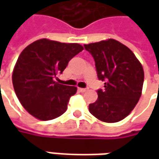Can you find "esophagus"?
<instances>
[{
    "label": "esophagus",
    "instance_id": "esophagus-1",
    "mask_svg": "<svg viewBox=\"0 0 159 159\" xmlns=\"http://www.w3.org/2000/svg\"><path fill=\"white\" fill-rule=\"evenodd\" d=\"M78 90H79L81 93H84V92H86L87 91L86 89H83V88H79V89H78Z\"/></svg>",
    "mask_w": 159,
    "mask_h": 159
}]
</instances>
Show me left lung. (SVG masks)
Segmentation results:
<instances>
[{"mask_svg":"<svg viewBox=\"0 0 159 159\" xmlns=\"http://www.w3.org/2000/svg\"><path fill=\"white\" fill-rule=\"evenodd\" d=\"M93 56L97 76L105 89L97 90L98 99L90 104V113L102 122L116 123L132 111L141 95L144 70L128 47L114 39L85 44Z\"/></svg>","mask_w":159,"mask_h":159,"instance_id":"obj_1","label":"left lung"}]
</instances>
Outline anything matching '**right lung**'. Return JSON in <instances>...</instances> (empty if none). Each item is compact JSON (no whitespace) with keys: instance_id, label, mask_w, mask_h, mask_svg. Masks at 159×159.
I'll use <instances>...</instances> for the list:
<instances>
[{"instance_id":"add662e5","label":"right lung","mask_w":159,"mask_h":159,"mask_svg":"<svg viewBox=\"0 0 159 159\" xmlns=\"http://www.w3.org/2000/svg\"><path fill=\"white\" fill-rule=\"evenodd\" d=\"M78 43H63L40 39L20 53L12 72L16 95L30 115L42 121L54 119L67 109L76 88L54 81L70 59L82 52Z\"/></svg>"}]
</instances>
